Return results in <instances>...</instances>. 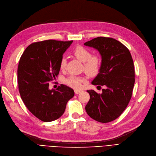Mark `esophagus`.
<instances>
[{
    "mask_svg": "<svg viewBox=\"0 0 156 156\" xmlns=\"http://www.w3.org/2000/svg\"><path fill=\"white\" fill-rule=\"evenodd\" d=\"M81 92H82V90H79V89H75V94H79Z\"/></svg>",
    "mask_w": 156,
    "mask_h": 156,
    "instance_id": "34e87169",
    "label": "esophagus"
}]
</instances>
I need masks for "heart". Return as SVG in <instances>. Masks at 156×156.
Here are the masks:
<instances>
[{
  "mask_svg": "<svg viewBox=\"0 0 156 156\" xmlns=\"http://www.w3.org/2000/svg\"><path fill=\"white\" fill-rule=\"evenodd\" d=\"M73 55L79 61L83 62L85 71L87 74L93 75L98 73L101 65V60L98 56L91 55L89 50L81 46L75 48L73 51ZM66 58L63 57L60 61V69L62 70L65 69L66 67ZM84 82H85V79L81 76L71 75L64 79L65 84L74 89L81 88Z\"/></svg>",
  "mask_w": 156,
  "mask_h": 156,
  "instance_id": "b5f03b06",
  "label": "heart"
}]
</instances>
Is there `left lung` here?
Listing matches in <instances>:
<instances>
[{"label":"left lung","mask_w":156,"mask_h":156,"mask_svg":"<svg viewBox=\"0 0 156 156\" xmlns=\"http://www.w3.org/2000/svg\"><path fill=\"white\" fill-rule=\"evenodd\" d=\"M98 50L101 63L92 81L94 85H105L102 93L87 90L90 99L85 106L89 116L101 123L115 120L129 103L135 83L133 61L129 51L119 41L99 37L84 43Z\"/></svg>","instance_id":"8db88e82"}]
</instances>
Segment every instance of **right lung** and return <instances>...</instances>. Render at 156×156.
<instances>
[{
    "instance_id": "obj_1",
    "label": "right lung",
    "mask_w": 156,
    "mask_h": 156,
    "mask_svg": "<svg viewBox=\"0 0 156 156\" xmlns=\"http://www.w3.org/2000/svg\"><path fill=\"white\" fill-rule=\"evenodd\" d=\"M73 43L47 40L30 44L20 58L17 75L20 97L30 112L44 122L56 120L63 115L74 91L61 84L49 89V81L60 71V61Z\"/></svg>"
}]
</instances>
